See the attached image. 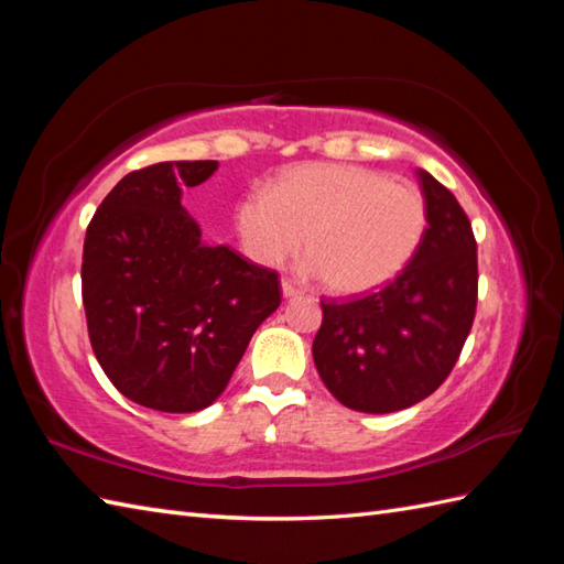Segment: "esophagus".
I'll return each instance as SVG.
<instances>
[{
  "instance_id": "obj_1",
  "label": "esophagus",
  "mask_w": 564,
  "mask_h": 564,
  "mask_svg": "<svg viewBox=\"0 0 564 564\" xmlns=\"http://www.w3.org/2000/svg\"><path fill=\"white\" fill-rule=\"evenodd\" d=\"M281 291H283L285 297H293V295H301L303 293V289H297V285L293 281H289V279H283Z\"/></svg>"
}]
</instances>
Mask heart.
I'll return each mask as SVG.
<instances>
[{
    "label": "heart",
    "mask_w": 564,
    "mask_h": 564,
    "mask_svg": "<svg viewBox=\"0 0 564 564\" xmlns=\"http://www.w3.org/2000/svg\"><path fill=\"white\" fill-rule=\"evenodd\" d=\"M426 225L422 188L358 164L291 166L271 191L249 188L235 206L239 242L251 261L275 267L301 249L305 235L322 283L339 295L392 281L416 254Z\"/></svg>",
    "instance_id": "1"
}]
</instances>
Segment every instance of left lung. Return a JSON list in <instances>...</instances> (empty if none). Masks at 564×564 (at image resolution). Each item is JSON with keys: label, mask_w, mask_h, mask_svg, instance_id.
<instances>
[{"label": "left lung", "mask_w": 564, "mask_h": 564, "mask_svg": "<svg viewBox=\"0 0 564 564\" xmlns=\"http://www.w3.org/2000/svg\"><path fill=\"white\" fill-rule=\"evenodd\" d=\"M429 225L412 261L380 291L322 301L313 356L341 404L388 414L429 398L460 358L477 307V242L451 191L419 170Z\"/></svg>", "instance_id": "8db88e82"}]
</instances>
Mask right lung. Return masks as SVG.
<instances>
[{
  "label": "right lung",
  "mask_w": 564,
  "mask_h": 564,
  "mask_svg": "<svg viewBox=\"0 0 564 564\" xmlns=\"http://www.w3.org/2000/svg\"><path fill=\"white\" fill-rule=\"evenodd\" d=\"M215 160L126 174L87 227L82 303L113 388L158 412H198L230 382L251 334L281 305L279 273L208 247L182 206Z\"/></svg>",
  "instance_id": "obj_1"
}]
</instances>
